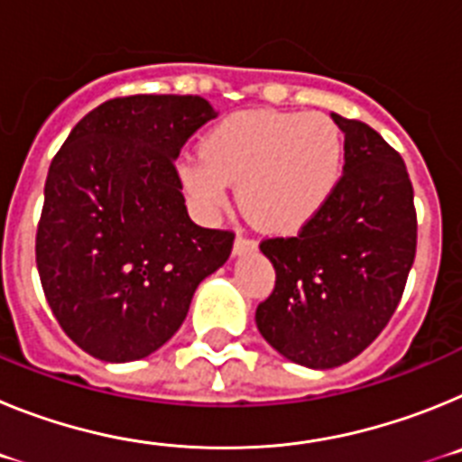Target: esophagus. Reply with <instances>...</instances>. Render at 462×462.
Returning <instances> with one entry per match:
<instances>
[{"label":"esophagus","mask_w":462,"mask_h":462,"mask_svg":"<svg viewBox=\"0 0 462 462\" xmlns=\"http://www.w3.org/2000/svg\"><path fill=\"white\" fill-rule=\"evenodd\" d=\"M252 250H256V240L238 234V238H236V243H234L236 254H245V252H252Z\"/></svg>","instance_id":"obj_1"}]
</instances>
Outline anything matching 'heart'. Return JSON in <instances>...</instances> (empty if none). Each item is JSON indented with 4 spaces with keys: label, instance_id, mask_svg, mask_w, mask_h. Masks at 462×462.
Listing matches in <instances>:
<instances>
[{
    "label": "heart",
    "instance_id": "b5f03b06",
    "mask_svg": "<svg viewBox=\"0 0 462 462\" xmlns=\"http://www.w3.org/2000/svg\"><path fill=\"white\" fill-rule=\"evenodd\" d=\"M342 136L321 113H236L201 141V159L180 166L185 189L208 210L226 201L238 182V201L259 226L293 231L312 219L336 189Z\"/></svg>",
    "mask_w": 462,
    "mask_h": 462
}]
</instances>
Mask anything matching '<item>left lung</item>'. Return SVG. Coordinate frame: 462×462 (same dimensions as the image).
Returning a JSON list of instances; mask_svg holds the SVG:
<instances>
[{
  "label": "left lung",
  "mask_w": 462,
  "mask_h": 462,
  "mask_svg": "<svg viewBox=\"0 0 462 462\" xmlns=\"http://www.w3.org/2000/svg\"><path fill=\"white\" fill-rule=\"evenodd\" d=\"M345 169L328 201L296 236L261 240L275 289L256 326L282 356L328 370L383 330L416 254L414 189L405 162L373 126L333 113Z\"/></svg>",
  "instance_id": "left-lung-1"
}]
</instances>
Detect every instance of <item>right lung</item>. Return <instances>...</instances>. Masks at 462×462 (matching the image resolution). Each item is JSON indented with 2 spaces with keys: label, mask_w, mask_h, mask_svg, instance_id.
Masks as SVG:
<instances>
[{
  "label": "right lung",
  "mask_w": 462,
  "mask_h": 462,
  "mask_svg": "<svg viewBox=\"0 0 462 462\" xmlns=\"http://www.w3.org/2000/svg\"><path fill=\"white\" fill-rule=\"evenodd\" d=\"M212 117L191 94L116 97L89 110L51 162L36 268L55 319L89 356L157 352L231 254L234 231L189 219L175 169Z\"/></svg>",
  "instance_id": "add662e5"
}]
</instances>
